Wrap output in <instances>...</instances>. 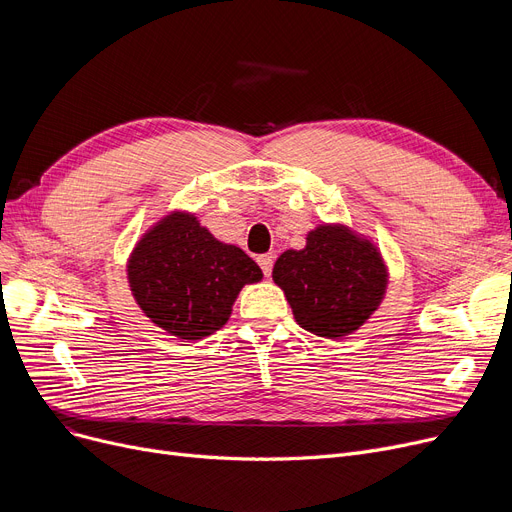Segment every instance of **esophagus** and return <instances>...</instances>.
<instances>
[{
  "mask_svg": "<svg viewBox=\"0 0 512 512\" xmlns=\"http://www.w3.org/2000/svg\"><path fill=\"white\" fill-rule=\"evenodd\" d=\"M257 263H259V267L263 270V274L270 278L272 276V267H274V257L272 255H261V257H257Z\"/></svg>",
  "mask_w": 512,
  "mask_h": 512,
  "instance_id": "34e87169",
  "label": "esophagus"
}]
</instances>
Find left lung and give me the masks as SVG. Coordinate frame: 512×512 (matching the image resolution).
Here are the masks:
<instances>
[{
  "mask_svg": "<svg viewBox=\"0 0 512 512\" xmlns=\"http://www.w3.org/2000/svg\"><path fill=\"white\" fill-rule=\"evenodd\" d=\"M297 324L321 338L359 330L380 307L386 263L371 240L342 224H321L301 251H284L272 272Z\"/></svg>",
  "mask_w": 512,
  "mask_h": 512,
  "instance_id": "obj_1",
  "label": "left lung"
}]
</instances>
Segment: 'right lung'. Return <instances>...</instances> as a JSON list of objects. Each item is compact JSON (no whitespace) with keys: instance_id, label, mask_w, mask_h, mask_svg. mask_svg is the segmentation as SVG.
Segmentation results:
<instances>
[{"instance_id":"add662e5","label":"right lung","mask_w":512,"mask_h":512,"mask_svg":"<svg viewBox=\"0 0 512 512\" xmlns=\"http://www.w3.org/2000/svg\"><path fill=\"white\" fill-rule=\"evenodd\" d=\"M126 272L143 313L182 340L226 326L242 286L263 278L245 251L220 242L186 211L168 213L143 234Z\"/></svg>"}]
</instances>
